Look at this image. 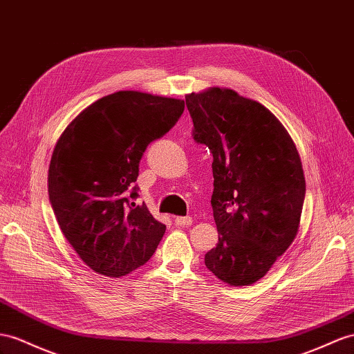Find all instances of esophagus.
<instances>
[{
	"instance_id": "esophagus-1",
	"label": "esophagus",
	"mask_w": 354,
	"mask_h": 354,
	"mask_svg": "<svg viewBox=\"0 0 354 354\" xmlns=\"http://www.w3.org/2000/svg\"><path fill=\"white\" fill-rule=\"evenodd\" d=\"M192 216H176L175 218V224L180 225V227H188V225H192Z\"/></svg>"
}]
</instances>
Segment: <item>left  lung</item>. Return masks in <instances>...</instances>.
Returning <instances> with one entry per match:
<instances>
[{
  "label": "left lung",
  "mask_w": 354,
  "mask_h": 354,
  "mask_svg": "<svg viewBox=\"0 0 354 354\" xmlns=\"http://www.w3.org/2000/svg\"><path fill=\"white\" fill-rule=\"evenodd\" d=\"M193 139L212 152L211 198L218 243L205 265L230 286H248L292 245L305 176L288 133L265 106L232 89L185 95Z\"/></svg>",
  "instance_id": "8db88e82"
}]
</instances>
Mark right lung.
I'll return each mask as SVG.
<instances>
[{
    "label": "right lung",
    "instance_id": "1",
    "mask_svg": "<svg viewBox=\"0 0 354 354\" xmlns=\"http://www.w3.org/2000/svg\"><path fill=\"white\" fill-rule=\"evenodd\" d=\"M184 107V100L120 91L88 106L58 139L49 202L70 245L98 274H130L156 252L166 225L136 203L134 183L145 149Z\"/></svg>",
    "mask_w": 354,
    "mask_h": 354
}]
</instances>
